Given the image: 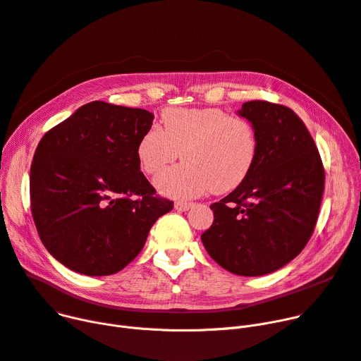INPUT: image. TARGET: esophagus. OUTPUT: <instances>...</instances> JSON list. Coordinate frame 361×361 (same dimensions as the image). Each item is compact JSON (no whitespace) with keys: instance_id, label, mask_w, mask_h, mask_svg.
<instances>
[{"instance_id":"obj_1","label":"esophagus","mask_w":361,"mask_h":361,"mask_svg":"<svg viewBox=\"0 0 361 361\" xmlns=\"http://www.w3.org/2000/svg\"><path fill=\"white\" fill-rule=\"evenodd\" d=\"M193 206H195V203H190V202H177L174 204L176 210H178V212H187L188 209H191Z\"/></svg>"}]
</instances>
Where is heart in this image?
I'll use <instances>...</instances> for the list:
<instances>
[{
    "label": "heart",
    "instance_id": "obj_1",
    "mask_svg": "<svg viewBox=\"0 0 361 361\" xmlns=\"http://www.w3.org/2000/svg\"><path fill=\"white\" fill-rule=\"evenodd\" d=\"M162 130L149 128L137 142L136 157L147 174H158L178 155L184 164L161 173L155 187L164 196L188 199L229 193L250 176L258 157V135L243 116L222 109H166Z\"/></svg>",
    "mask_w": 361,
    "mask_h": 361
}]
</instances>
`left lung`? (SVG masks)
I'll use <instances>...</instances> for the list:
<instances>
[{
	"mask_svg": "<svg viewBox=\"0 0 361 361\" xmlns=\"http://www.w3.org/2000/svg\"><path fill=\"white\" fill-rule=\"evenodd\" d=\"M258 135V157L247 180L213 203L202 235L209 255L238 276H264L290 262L315 229L324 166L314 139L289 107L248 102L238 110Z\"/></svg>",
	"mask_w": 361,
	"mask_h": 361,
	"instance_id": "left-lung-1",
	"label": "left lung"
}]
</instances>
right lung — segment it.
<instances>
[{
    "label": "right lung",
    "mask_w": 361,
    "mask_h": 361,
    "mask_svg": "<svg viewBox=\"0 0 361 361\" xmlns=\"http://www.w3.org/2000/svg\"><path fill=\"white\" fill-rule=\"evenodd\" d=\"M154 114L91 102L47 132L30 168V202L44 248L69 270L110 276L142 251L174 203L155 196L136 157Z\"/></svg>",
    "instance_id": "right-lung-1"
}]
</instances>
